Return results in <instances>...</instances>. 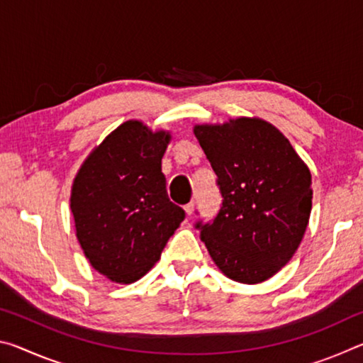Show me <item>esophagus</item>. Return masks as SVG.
<instances>
[{
  "mask_svg": "<svg viewBox=\"0 0 363 363\" xmlns=\"http://www.w3.org/2000/svg\"><path fill=\"white\" fill-rule=\"evenodd\" d=\"M184 210H186L187 216H192V213L195 210V201H190V203H187L186 206H184Z\"/></svg>",
  "mask_w": 363,
  "mask_h": 363,
  "instance_id": "esophagus-1",
  "label": "esophagus"
}]
</instances>
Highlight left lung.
Here are the masks:
<instances>
[{
    "instance_id": "left-lung-1",
    "label": "left lung",
    "mask_w": 363,
    "mask_h": 363,
    "mask_svg": "<svg viewBox=\"0 0 363 363\" xmlns=\"http://www.w3.org/2000/svg\"><path fill=\"white\" fill-rule=\"evenodd\" d=\"M195 138L218 176L223 205L196 220L216 266L240 284H261L296 253L312 208V177L277 128L261 118L196 125Z\"/></svg>"
}]
</instances>
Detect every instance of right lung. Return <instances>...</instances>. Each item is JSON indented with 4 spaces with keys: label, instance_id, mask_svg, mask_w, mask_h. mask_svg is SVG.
<instances>
[{
    "label": "right lung",
    "instance_id": "add662e5",
    "mask_svg": "<svg viewBox=\"0 0 363 363\" xmlns=\"http://www.w3.org/2000/svg\"><path fill=\"white\" fill-rule=\"evenodd\" d=\"M169 139L140 121L123 123L89 153L73 181L78 242L91 266L116 284L149 272L186 218L168 199L162 173Z\"/></svg>",
    "mask_w": 363,
    "mask_h": 363
}]
</instances>
